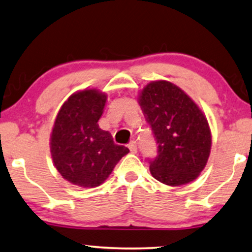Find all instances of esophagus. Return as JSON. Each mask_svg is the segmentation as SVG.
Masks as SVG:
<instances>
[{
    "mask_svg": "<svg viewBox=\"0 0 252 252\" xmlns=\"http://www.w3.org/2000/svg\"><path fill=\"white\" fill-rule=\"evenodd\" d=\"M127 148L130 149L131 154H136L137 153V142L136 141H131L129 145H127Z\"/></svg>",
    "mask_w": 252,
    "mask_h": 252,
    "instance_id": "1",
    "label": "esophagus"
}]
</instances>
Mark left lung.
I'll return each instance as SVG.
<instances>
[{"instance_id":"obj_1","label":"left lung","mask_w":252,"mask_h":252,"mask_svg":"<svg viewBox=\"0 0 252 252\" xmlns=\"http://www.w3.org/2000/svg\"><path fill=\"white\" fill-rule=\"evenodd\" d=\"M138 103L158 145V154L149 160L152 175L171 187L196 180L212 148L208 121L198 105L166 80L149 82L139 94Z\"/></svg>"}]
</instances>
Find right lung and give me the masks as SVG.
<instances>
[{"label":"right lung","mask_w":252,"mask_h":252,"mask_svg":"<svg viewBox=\"0 0 252 252\" xmlns=\"http://www.w3.org/2000/svg\"><path fill=\"white\" fill-rule=\"evenodd\" d=\"M106 100V94L98 89L79 90L56 115L50 139L52 159L62 178L74 186H100L129 153L98 126Z\"/></svg>","instance_id":"add662e5"}]
</instances>
